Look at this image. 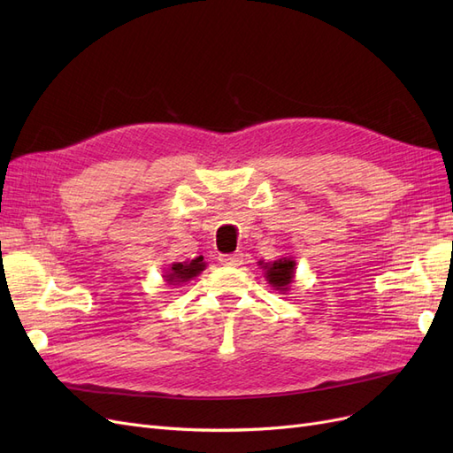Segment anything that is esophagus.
<instances>
[{"mask_svg": "<svg viewBox=\"0 0 453 453\" xmlns=\"http://www.w3.org/2000/svg\"><path fill=\"white\" fill-rule=\"evenodd\" d=\"M223 266H240L243 263V253H232V255H221L219 257Z\"/></svg>", "mask_w": 453, "mask_h": 453, "instance_id": "esophagus-1", "label": "esophagus"}]
</instances>
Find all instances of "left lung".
Masks as SVG:
<instances>
[{"mask_svg":"<svg viewBox=\"0 0 453 453\" xmlns=\"http://www.w3.org/2000/svg\"><path fill=\"white\" fill-rule=\"evenodd\" d=\"M258 266L265 270V278L273 291H278L281 295H287L291 291L296 273L295 257H281L278 260H270V263L258 260Z\"/></svg>","mask_w":453,"mask_h":453,"instance_id":"8db88e82","label":"left lung"}]
</instances>
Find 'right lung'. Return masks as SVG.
Wrapping results in <instances>:
<instances>
[{
  "instance_id": "add662e5",
  "label": "right lung",
  "mask_w": 453,
  "mask_h": 453,
  "mask_svg": "<svg viewBox=\"0 0 453 453\" xmlns=\"http://www.w3.org/2000/svg\"><path fill=\"white\" fill-rule=\"evenodd\" d=\"M203 270H205L203 257H196L193 260H185V263H173L170 268L164 270L162 278L168 285H181L196 278Z\"/></svg>"
}]
</instances>
